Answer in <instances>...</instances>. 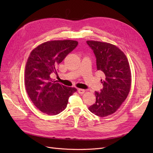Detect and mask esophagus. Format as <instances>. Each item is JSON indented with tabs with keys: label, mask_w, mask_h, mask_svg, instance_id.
<instances>
[{
	"label": "esophagus",
	"mask_w": 153,
	"mask_h": 153,
	"mask_svg": "<svg viewBox=\"0 0 153 153\" xmlns=\"http://www.w3.org/2000/svg\"><path fill=\"white\" fill-rule=\"evenodd\" d=\"M85 91L84 89H78V93H79L80 94H84Z\"/></svg>",
	"instance_id": "obj_1"
}]
</instances>
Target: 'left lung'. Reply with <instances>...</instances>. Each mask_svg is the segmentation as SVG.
<instances>
[{
    "label": "left lung",
    "mask_w": 153,
    "mask_h": 153,
    "mask_svg": "<svg viewBox=\"0 0 153 153\" xmlns=\"http://www.w3.org/2000/svg\"><path fill=\"white\" fill-rule=\"evenodd\" d=\"M96 58L97 70L102 71L103 88L95 92L96 103L89 107L99 117L114 114L126 99L131 86L130 66L126 55L116 46L98 41H87Z\"/></svg>",
    "instance_id": "1"
}]
</instances>
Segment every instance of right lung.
<instances>
[{"label":"right lung","instance_id":"add662e5","mask_svg":"<svg viewBox=\"0 0 153 153\" xmlns=\"http://www.w3.org/2000/svg\"><path fill=\"white\" fill-rule=\"evenodd\" d=\"M76 41L53 40L41 43L32 50L25 69V86L32 103L41 112L57 115L67 106L69 97L76 91L53 81L57 66L75 49Z\"/></svg>","mask_w":153,"mask_h":153}]
</instances>
